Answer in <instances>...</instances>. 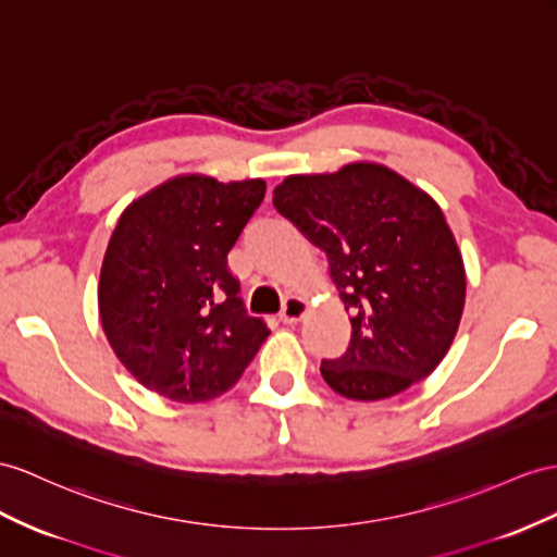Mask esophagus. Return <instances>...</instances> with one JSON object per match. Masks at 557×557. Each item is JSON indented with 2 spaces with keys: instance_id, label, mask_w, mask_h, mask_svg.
<instances>
[{
  "instance_id": "esophagus-1",
  "label": "esophagus",
  "mask_w": 557,
  "mask_h": 557,
  "mask_svg": "<svg viewBox=\"0 0 557 557\" xmlns=\"http://www.w3.org/2000/svg\"><path fill=\"white\" fill-rule=\"evenodd\" d=\"M306 312H308V301H306V298H301V296H289L287 301L282 304L280 320H282L284 324H294V322L301 320V318L306 315Z\"/></svg>"
}]
</instances>
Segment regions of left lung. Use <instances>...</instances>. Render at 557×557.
<instances>
[{"instance_id":"left-lung-1","label":"left lung","mask_w":557,"mask_h":557,"mask_svg":"<svg viewBox=\"0 0 557 557\" xmlns=\"http://www.w3.org/2000/svg\"><path fill=\"white\" fill-rule=\"evenodd\" d=\"M273 205L330 259L350 310V344L322 360L348 400H386L445 358L466 301V273L445 213L395 171L355 162L336 174L289 176Z\"/></svg>"}]
</instances>
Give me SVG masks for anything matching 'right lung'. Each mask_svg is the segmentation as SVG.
<instances>
[{"instance_id":"obj_1","label":"right lung","mask_w":557,"mask_h":557,"mask_svg":"<svg viewBox=\"0 0 557 557\" xmlns=\"http://www.w3.org/2000/svg\"><path fill=\"white\" fill-rule=\"evenodd\" d=\"M265 181L178 176L124 209L98 282L103 332L157 395L205 403L231 391L270 330L251 318L227 251L261 207Z\"/></svg>"}]
</instances>
